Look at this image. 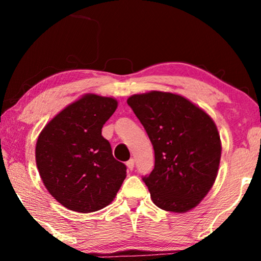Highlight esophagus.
<instances>
[{
	"instance_id": "34e87169",
	"label": "esophagus",
	"mask_w": 261,
	"mask_h": 261,
	"mask_svg": "<svg viewBox=\"0 0 261 261\" xmlns=\"http://www.w3.org/2000/svg\"><path fill=\"white\" fill-rule=\"evenodd\" d=\"M126 165L128 167V170H133L134 169V159H129L128 162L126 163Z\"/></svg>"
}]
</instances>
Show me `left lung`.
I'll return each instance as SVG.
<instances>
[{
    "label": "left lung",
    "instance_id": "1",
    "mask_svg": "<svg viewBox=\"0 0 261 261\" xmlns=\"http://www.w3.org/2000/svg\"><path fill=\"white\" fill-rule=\"evenodd\" d=\"M127 103L154 149V169L142 178L153 203L172 213L194 209L219 171L222 146L215 122L202 108L172 92L137 94Z\"/></svg>",
    "mask_w": 261,
    "mask_h": 261
}]
</instances>
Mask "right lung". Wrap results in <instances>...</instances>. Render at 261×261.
Listing matches in <instances>:
<instances>
[{"label": "right lung", "mask_w": 261, "mask_h": 261, "mask_svg": "<svg viewBox=\"0 0 261 261\" xmlns=\"http://www.w3.org/2000/svg\"><path fill=\"white\" fill-rule=\"evenodd\" d=\"M117 108L113 97L85 94L57 114L39 134L35 160L55 199L78 213L105 208L115 198L126 165L113 156L102 127Z\"/></svg>", "instance_id": "add662e5"}]
</instances>
